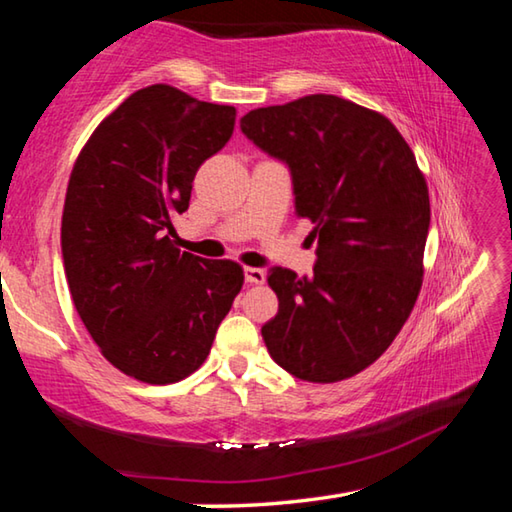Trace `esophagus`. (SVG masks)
<instances>
[{
    "instance_id": "obj_1",
    "label": "esophagus",
    "mask_w": 512,
    "mask_h": 512,
    "mask_svg": "<svg viewBox=\"0 0 512 512\" xmlns=\"http://www.w3.org/2000/svg\"><path fill=\"white\" fill-rule=\"evenodd\" d=\"M244 277L248 284H262L266 280V273L262 268H255V266H246L244 268Z\"/></svg>"
}]
</instances>
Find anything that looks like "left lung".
<instances>
[{
    "label": "left lung",
    "mask_w": 512,
    "mask_h": 512,
    "mask_svg": "<svg viewBox=\"0 0 512 512\" xmlns=\"http://www.w3.org/2000/svg\"><path fill=\"white\" fill-rule=\"evenodd\" d=\"M241 131L289 164L296 212L314 223V277L268 271L277 316L262 327L277 366L334 384L375 363L422 287L429 189L381 112L334 94L250 110Z\"/></svg>",
    "instance_id": "8db88e82"
}]
</instances>
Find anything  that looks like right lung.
Returning a JSON list of instances; mask_svg holds the SVG:
<instances>
[{"instance_id": "obj_1", "label": "right lung", "mask_w": 512, "mask_h": 512, "mask_svg": "<svg viewBox=\"0 0 512 512\" xmlns=\"http://www.w3.org/2000/svg\"><path fill=\"white\" fill-rule=\"evenodd\" d=\"M235 117L232 106L149 85L94 128L69 176L60 246L74 307L103 357L144 384L201 368L244 287L237 262L171 241V219Z\"/></svg>"}]
</instances>
